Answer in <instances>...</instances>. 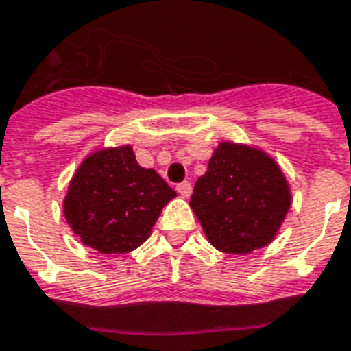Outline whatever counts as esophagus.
I'll list each match as a JSON object with an SVG mask.
<instances>
[{
	"mask_svg": "<svg viewBox=\"0 0 351 351\" xmlns=\"http://www.w3.org/2000/svg\"><path fill=\"white\" fill-rule=\"evenodd\" d=\"M176 191L180 193V195L184 197V199H188L189 195H191V184L189 182H180L178 186H176Z\"/></svg>",
	"mask_w": 351,
	"mask_h": 351,
	"instance_id": "1",
	"label": "esophagus"
}]
</instances>
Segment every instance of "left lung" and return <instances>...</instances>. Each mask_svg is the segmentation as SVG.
<instances>
[{
	"mask_svg": "<svg viewBox=\"0 0 351 351\" xmlns=\"http://www.w3.org/2000/svg\"><path fill=\"white\" fill-rule=\"evenodd\" d=\"M290 202L287 178L266 152L223 141L195 182L189 206L215 249L245 255L274 240Z\"/></svg>",
	"mask_w": 351,
	"mask_h": 351,
	"instance_id": "8db88e82",
	"label": "left lung"
}]
</instances>
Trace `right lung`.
I'll use <instances>...</instances> for the list:
<instances>
[{
    "label": "right lung",
    "mask_w": 351,
    "mask_h": 351,
    "mask_svg": "<svg viewBox=\"0 0 351 351\" xmlns=\"http://www.w3.org/2000/svg\"><path fill=\"white\" fill-rule=\"evenodd\" d=\"M176 191L154 169L136 162L132 147L96 150L77 167L63 208L85 245L121 255L150 236L160 212Z\"/></svg>",
    "instance_id": "obj_1"
}]
</instances>
